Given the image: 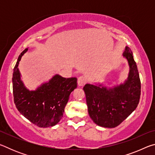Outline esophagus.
Wrapping results in <instances>:
<instances>
[{"label":"esophagus","mask_w":155,"mask_h":155,"mask_svg":"<svg viewBox=\"0 0 155 155\" xmlns=\"http://www.w3.org/2000/svg\"><path fill=\"white\" fill-rule=\"evenodd\" d=\"M86 82H87V78L84 77V76H81L78 78L77 83L78 86H83Z\"/></svg>","instance_id":"obj_1"}]
</instances>
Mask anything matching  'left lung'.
I'll return each instance as SVG.
<instances>
[{
  "label": "left lung",
  "instance_id": "1",
  "mask_svg": "<svg viewBox=\"0 0 155 155\" xmlns=\"http://www.w3.org/2000/svg\"><path fill=\"white\" fill-rule=\"evenodd\" d=\"M129 72L124 83L109 87L99 83L83 87L88 113L96 124L114 128L121 124L137 108L141 94V82L133 52L126 46L122 54Z\"/></svg>",
  "mask_w": 155,
  "mask_h": 155
}]
</instances>
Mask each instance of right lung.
I'll return each instance as SVG.
<instances>
[{
	"label": "right lung",
	"mask_w": 155,
	"mask_h": 155,
	"mask_svg": "<svg viewBox=\"0 0 155 155\" xmlns=\"http://www.w3.org/2000/svg\"><path fill=\"white\" fill-rule=\"evenodd\" d=\"M27 51L26 48L21 52L14 69V103L20 114L33 124L42 128L53 127L62 118L70 94L77 87V78L57 74L35 90H29L21 79L18 68L21 58Z\"/></svg>",
	"instance_id": "add662e5"
}]
</instances>
